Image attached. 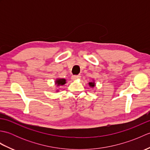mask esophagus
<instances>
[{"instance_id": "esophagus-1", "label": "esophagus", "mask_w": 150, "mask_h": 150, "mask_svg": "<svg viewBox=\"0 0 150 150\" xmlns=\"http://www.w3.org/2000/svg\"><path fill=\"white\" fill-rule=\"evenodd\" d=\"M81 78V76L80 75H73L71 77V79L73 81H75V80H77V79H79Z\"/></svg>"}]
</instances>
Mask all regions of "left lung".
I'll use <instances>...</instances> for the list:
<instances>
[{
	"label": "left lung",
	"instance_id": "1",
	"mask_svg": "<svg viewBox=\"0 0 150 150\" xmlns=\"http://www.w3.org/2000/svg\"><path fill=\"white\" fill-rule=\"evenodd\" d=\"M89 85H90V86L91 88H93L95 86V82H89Z\"/></svg>",
	"mask_w": 150,
	"mask_h": 150
}]
</instances>
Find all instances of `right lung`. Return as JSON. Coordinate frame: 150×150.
<instances>
[{"label": "right lung", "mask_w": 150, "mask_h": 150, "mask_svg": "<svg viewBox=\"0 0 150 150\" xmlns=\"http://www.w3.org/2000/svg\"><path fill=\"white\" fill-rule=\"evenodd\" d=\"M66 79H57L55 81V84L57 86H62L66 83Z\"/></svg>", "instance_id": "obj_1"}]
</instances>
